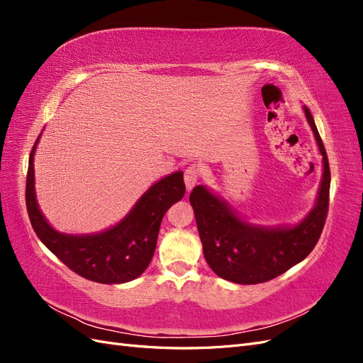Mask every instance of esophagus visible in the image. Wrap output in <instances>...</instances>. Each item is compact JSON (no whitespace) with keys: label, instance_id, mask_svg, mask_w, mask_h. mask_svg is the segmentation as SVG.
<instances>
[{"label":"esophagus","instance_id":"obj_1","mask_svg":"<svg viewBox=\"0 0 363 363\" xmlns=\"http://www.w3.org/2000/svg\"><path fill=\"white\" fill-rule=\"evenodd\" d=\"M200 177H201V168L199 167V164H195V163L189 164V167L184 169V184H186V189L191 191V189L194 188V186H195L196 183H199Z\"/></svg>","mask_w":363,"mask_h":363}]
</instances>
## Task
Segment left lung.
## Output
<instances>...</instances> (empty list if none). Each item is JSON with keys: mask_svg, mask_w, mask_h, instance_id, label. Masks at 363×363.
<instances>
[{"mask_svg": "<svg viewBox=\"0 0 363 363\" xmlns=\"http://www.w3.org/2000/svg\"><path fill=\"white\" fill-rule=\"evenodd\" d=\"M303 108L323 155L324 171L316 204L300 224L292 227L252 225L239 218L206 186H195L191 192L189 201L194 207L204 257L221 279L239 284H256L276 279L309 256L323 233L328 212L330 167L312 113L306 106Z\"/></svg>", "mask_w": 363, "mask_h": 363, "instance_id": "1", "label": "left lung"}]
</instances>
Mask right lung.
<instances>
[{"mask_svg":"<svg viewBox=\"0 0 363 363\" xmlns=\"http://www.w3.org/2000/svg\"><path fill=\"white\" fill-rule=\"evenodd\" d=\"M39 138L30 152L26 204L31 227L42 244L69 269L87 280L113 284L139 277L148 268L156 251L163 215L183 199L186 191L183 172L169 174L152 184L123 221L104 232L65 235L47 223L36 201L33 156Z\"/></svg>","mask_w":363,"mask_h":363,"instance_id":"obj_1","label":"right lung"}]
</instances>
